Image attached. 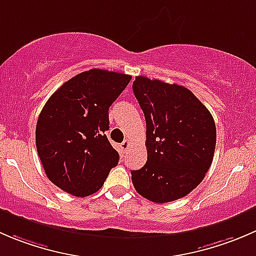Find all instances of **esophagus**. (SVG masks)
<instances>
[{"label": "esophagus", "instance_id": "obj_1", "mask_svg": "<svg viewBox=\"0 0 256 256\" xmlns=\"http://www.w3.org/2000/svg\"><path fill=\"white\" fill-rule=\"evenodd\" d=\"M130 146H131V142L128 140H125L122 144H121V148H122L124 151H128V150L130 148Z\"/></svg>", "mask_w": 256, "mask_h": 256}]
</instances>
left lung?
<instances>
[{"label": "left lung", "instance_id": "8db88e82", "mask_svg": "<svg viewBox=\"0 0 256 256\" xmlns=\"http://www.w3.org/2000/svg\"><path fill=\"white\" fill-rule=\"evenodd\" d=\"M134 94L146 120L147 162L131 171L134 187L146 200L167 203L203 180L216 150V122L187 88L136 76Z\"/></svg>", "mask_w": 256, "mask_h": 256}]
</instances>
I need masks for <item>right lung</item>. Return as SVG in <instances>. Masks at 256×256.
Segmentation results:
<instances>
[{"mask_svg":"<svg viewBox=\"0 0 256 256\" xmlns=\"http://www.w3.org/2000/svg\"><path fill=\"white\" fill-rule=\"evenodd\" d=\"M131 76L90 69L64 82L46 102L36 128V146L46 174L76 197L98 192L118 162L108 140L109 108Z\"/></svg>","mask_w":256,"mask_h":256,"instance_id":"1","label":"right lung"}]
</instances>
